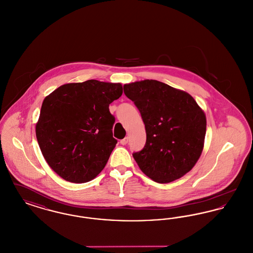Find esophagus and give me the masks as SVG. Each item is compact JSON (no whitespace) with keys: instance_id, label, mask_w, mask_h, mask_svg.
<instances>
[{"instance_id":"esophagus-1","label":"esophagus","mask_w":253,"mask_h":253,"mask_svg":"<svg viewBox=\"0 0 253 253\" xmlns=\"http://www.w3.org/2000/svg\"><path fill=\"white\" fill-rule=\"evenodd\" d=\"M128 140H129V137L128 136H126V137H124L123 139H121V145H126L128 143Z\"/></svg>"}]
</instances>
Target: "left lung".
<instances>
[{
    "instance_id": "1",
    "label": "left lung",
    "mask_w": 253,
    "mask_h": 253,
    "mask_svg": "<svg viewBox=\"0 0 253 253\" xmlns=\"http://www.w3.org/2000/svg\"><path fill=\"white\" fill-rule=\"evenodd\" d=\"M139 110L146 130L144 148L132 157L152 180L169 183L194 167L204 148V111L185 91L155 80L123 86Z\"/></svg>"
}]
</instances>
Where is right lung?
I'll use <instances>...</instances> for the list:
<instances>
[{
	"mask_svg": "<svg viewBox=\"0 0 253 253\" xmlns=\"http://www.w3.org/2000/svg\"><path fill=\"white\" fill-rule=\"evenodd\" d=\"M121 84L89 80L61 85L43 99L36 136L49 167L64 180L91 181L104 169L118 140L109 104Z\"/></svg>",
	"mask_w": 253,
	"mask_h": 253,
	"instance_id": "1",
	"label": "right lung"
}]
</instances>
